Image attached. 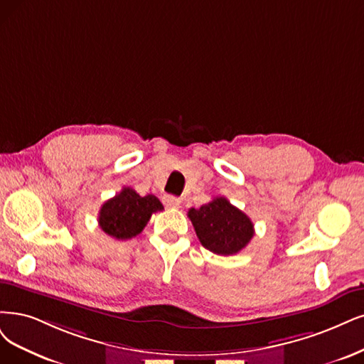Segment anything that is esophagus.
Returning a JSON list of instances; mask_svg holds the SVG:
<instances>
[{
    "label": "esophagus",
    "instance_id": "obj_1",
    "mask_svg": "<svg viewBox=\"0 0 364 364\" xmlns=\"http://www.w3.org/2000/svg\"><path fill=\"white\" fill-rule=\"evenodd\" d=\"M164 204L168 207V208H178L180 204H181V199L173 196V195H165L164 196Z\"/></svg>",
    "mask_w": 364,
    "mask_h": 364
}]
</instances>
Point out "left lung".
<instances>
[{
	"instance_id": "8db88e82",
	"label": "left lung",
	"mask_w": 364,
	"mask_h": 364,
	"mask_svg": "<svg viewBox=\"0 0 364 364\" xmlns=\"http://www.w3.org/2000/svg\"><path fill=\"white\" fill-rule=\"evenodd\" d=\"M187 216L200 245L222 257H230L243 250L255 234L253 223L247 214L234 207L223 196L214 198L199 208H191Z\"/></svg>"
}]
</instances>
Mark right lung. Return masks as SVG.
I'll return each mask as SVG.
<instances>
[{
  "label": "right lung",
  "instance_id": "add662e5",
  "mask_svg": "<svg viewBox=\"0 0 364 364\" xmlns=\"http://www.w3.org/2000/svg\"><path fill=\"white\" fill-rule=\"evenodd\" d=\"M164 210L154 195L141 196L132 187H124L107 199L99 211L102 231L117 240H130L142 232L151 214Z\"/></svg>",
  "mask_w": 364,
  "mask_h": 364
}]
</instances>
